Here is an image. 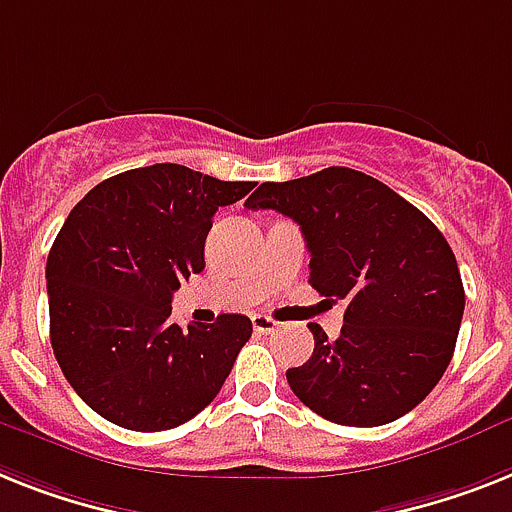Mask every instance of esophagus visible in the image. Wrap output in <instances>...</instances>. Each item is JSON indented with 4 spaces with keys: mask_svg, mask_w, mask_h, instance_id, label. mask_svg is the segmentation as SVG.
Instances as JSON below:
<instances>
[{
    "mask_svg": "<svg viewBox=\"0 0 512 512\" xmlns=\"http://www.w3.org/2000/svg\"><path fill=\"white\" fill-rule=\"evenodd\" d=\"M251 322H253V329H256L259 335H272V332H277V329H280V324L264 314H253Z\"/></svg>",
    "mask_w": 512,
    "mask_h": 512,
    "instance_id": "34e87169",
    "label": "esophagus"
}]
</instances>
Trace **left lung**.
Here are the masks:
<instances>
[{"label":"left lung","mask_w":512,"mask_h":512,"mask_svg":"<svg viewBox=\"0 0 512 512\" xmlns=\"http://www.w3.org/2000/svg\"><path fill=\"white\" fill-rule=\"evenodd\" d=\"M246 206L298 222L311 287L348 301L337 340L311 324L314 353L287 369L295 398L342 426L413 411L450 366L466 308L455 253L432 219L348 167L261 183Z\"/></svg>","instance_id":"8db88e82"}]
</instances>
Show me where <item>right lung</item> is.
<instances>
[{"label":"right lung","instance_id":"obj_1","mask_svg":"<svg viewBox=\"0 0 512 512\" xmlns=\"http://www.w3.org/2000/svg\"><path fill=\"white\" fill-rule=\"evenodd\" d=\"M251 188L151 164L109 177L70 211L46 259L49 335L70 387L101 418L164 432L217 398L251 319L183 329L170 322L172 293L204 272L219 206Z\"/></svg>","mask_w":512,"mask_h":512}]
</instances>
